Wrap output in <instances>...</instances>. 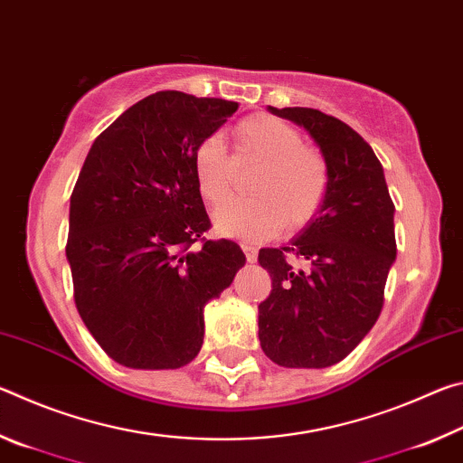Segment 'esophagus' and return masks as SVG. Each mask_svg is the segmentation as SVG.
I'll return each instance as SVG.
<instances>
[{
  "label": "esophagus",
  "mask_w": 463,
  "mask_h": 463,
  "mask_svg": "<svg viewBox=\"0 0 463 463\" xmlns=\"http://www.w3.org/2000/svg\"><path fill=\"white\" fill-rule=\"evenodd\" d=\"M241 249H242V253H245V257H247V261H249V263H253V261L257 260V247L249 245V242H242Z\"/></svg>",
  "instance_id": "34e87169"
}]
</instances>
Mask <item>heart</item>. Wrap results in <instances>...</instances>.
Here are the masks:
<instances>
[{
  "label": "heart",
  "mask_w": 463,
  "mask_h": 463,
  "mask_svg": "<svg viewBox=\"0 0 463 463\" xmlns=\"http://www.w3.org/2000/svg\"><path fill=\"white\" fill-rule=\"evenodd\" d=\"M237 165L260 163L249 182L253 198L229 202L216 210L214 226L241 239H269L281 229H304L323 206L328 190V165L317 148L302 143V135L269 114L242 118L232 130ZM194 177L198 192L213 206L229 198L234 163L221 137H206L194 151Z\"/></svg>",
  "instance_id": "obj_1"
}]
</instances>
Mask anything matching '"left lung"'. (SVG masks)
Returning <instances> with one entry per match:
<instances>
[{"mask_svg": "<svg viewBox=\"0 0 463 463\" xmlns=\"http://www.w3.org/2000/svg\"><path fill=\"white\" fill-rule=\"evenodd\" d=\"M310 132L328 165L323 206L289 245L261 249L271 294L260 304L263 354L281 367H328L378 320L396 260L394 202L357 132L312 108H273Z\"/></svg>", "mask_w": 463, "mask_h": 463, "instance_id": "8db88e82", "label": "left lung"}]
</instances>
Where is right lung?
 <instances>
[{"instance_id":"right-lung-1","label":"right lung","mask_w":463,"mask_h":463,"mask_svg":"<svg viewBox=\"0 0 463 463\" xmlns=\"http://www.w3.org/2000/svg\"><path fill=\"white\" fill-rule=\"evenodd\" d=\"M237 101L156 91L93 140L69 208L67 260L81 320L116 364L175 370L198 355L203 307L245 255L210 241L194 151Z\"/></svg>"}]
</instances>
